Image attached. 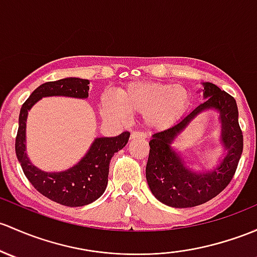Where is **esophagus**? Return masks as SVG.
Wrapping results in <instances>:
<instances>
[{
    "instance_id": "34e87169",
    "label": "esophagus",
    "mask_w": 257,
    "mask_h": 257,
    "mask_svg": "<svg viewBox=\"0 0 257 257\" xmlns=\"http://www.w3.org/2000/svg\"><path fill=\"white\" fill-rule=\"evenodd\" d=\"M147 138V134H144L143 132H133V133L131 134V139H145Z\"/></svg>"
}]
</instances>
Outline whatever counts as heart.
<instances>
[{
  "label": "heart",
  "mask_w": 257,
  "mask_h": 257,
  "mask_svg": "<svg viewBox=\"0 0 257 257\" xmlns=\"http://www.w3.org/2000/svg\"><path fill=\"white\" fill-rule=\"evenodd\" d=\"M190 102V91L185 86L139 81L118 91L117 98L104 94L101 110L106 117L117 120L126 118L129 113H143L147 128L165 131L185 114Z\"/></svg>",
  "instance_id": "heart-1"
}]
</instances>
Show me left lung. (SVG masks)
Masks as SVG:
<instances>
[{
    "label": "left lung",
    "mask_w": 257,
    "mask_h": 257,
    "mask_svg": "<svg viewBox=\"0 0 257 257\" xmlns=\"http://www.w3.org/2000/svg\"><path fill=\"white\" fill-rule=\"evenodd\" d=\"M206 101L196 107L171 128L153 136L147 164V181L156 199L174 208H191L203 204L218 196L233 178L242 153V132L239 125V112L234 97L221 91L214 83H203ZM207 109L220 112L222 137L228 154L212 172L190 170L172 148L178 134L199 112Z\"/></svg>",
    "instance_id": "8db88e82"
}]
</instances>
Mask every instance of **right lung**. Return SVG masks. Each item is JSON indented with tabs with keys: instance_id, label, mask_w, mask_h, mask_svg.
Listing matches in <instances>:
<instances>
[{
	"instance_id": "right-lung-1",
	"label": "right lung",
	"mask_w": 257,
	"mask_h": 257,
	"mask_svg": "<svg viewBox=\"0 0 257 257\" xmlns=\"http://www.w3.org/2000/svg\"><path fill=\"white\" fill-rule=\"evenodd\" d=\"M90 81L67 77L45 82L32 92L20 112V125L16 137V155L22 170L38 192L51 201L66 207H82L102 196L107 187L109 163L114 153L123 149L131 133L123 132L118 137L96 138L87 154L69 170L44 172L29 161L26 154V121L28 110L43 97L66 96L87 98Z\"/></svg>"
}]
</instances>
